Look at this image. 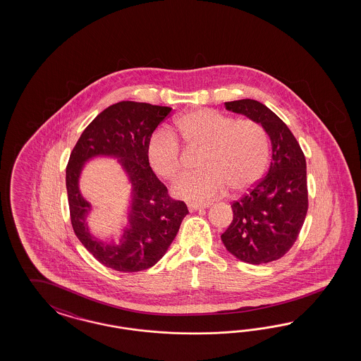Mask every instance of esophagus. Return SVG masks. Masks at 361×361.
<instances>
[{"label": "esophagus", "mask_w": 361, "mask_h": 361, "mask_svg": "<svg viewBox=\"0 0 361 361\" xmlns=\"http://www.w3.org/2000/svg\"><path fill=\"white\" fill-rule=\"evenodd\" d=\"M210 207V204L209 202H189L188 204V208L189 210H198V209H207Z\"/></svg>", "instance_id": "1"}]
</instances>
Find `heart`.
I'll return each instance as SVG.
<instances>
[{
	"label": "heart",
	"instance_id": "heart-1",
	"mask_svg": "<svg viewBox=\"0 0 361 361\" xmlns=\"http://www.w3.org/2000/svg\"><path fill=\"white\" fill-rule=\"evenodd\" d=\"M175 133L189 149H202L196 175L173 188L185 200L222 196L228 188L240 192L252 185L269 159V139L257 121L235 118L208 109H193L175 121ZM147 159L153 172L166 181L184 173V156L171 132L157 131L147 142Z\"/></svg>",
	"mask_w": 361,
	"mask_h": 361
}]
</instances>
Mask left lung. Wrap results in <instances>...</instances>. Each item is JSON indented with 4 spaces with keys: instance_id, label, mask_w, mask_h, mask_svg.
Listing matches in <instances>:
<instances>
[{
    "instance_id": "1",
    "label": "left lung",
    "mask_w": 361,
    "mask_h": 361,
    "mask_svg": "<svg viewBox=\"0 0 361 361\" xmlns=\"http://www.w3.org/2000/svg\"><path fill=\"white\" fill-rule=\"evenodd\" d=\"M225 109L262 126L271 163L267 175L231 204L233 221L221 240L242 262H273L290 250L306 219V157L293 132L261 102L240 99L226 102Z\"/></svg>"
}]
</instances>
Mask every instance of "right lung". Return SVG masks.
<instances>
[{"label": "right lung", "instance_id": "obj_1", "mask_svg": "<svg viewBox=\"0 0 361 361\" xmlns=\"http://www.w3.org/2000/svg\"><path fill=\"white\" fill-rule=\"evenodd\" d=\"M171 107L119 102L100 112L82 132L66 168L70 216L78 240L99 262L121 273H135L159 262L175 240L189 213L183 201L168 196L147 159V142ZM95 158H111L121 165L132 185L128 222L120 235L100 239L87 226L90 203L78 183L84 166Z\"/></svg>", "mask_w": 361, "mask_h": 361}]
</instances>
